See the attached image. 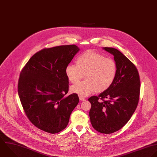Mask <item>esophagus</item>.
Listing matches in <instances>:
<instances>
[{
	"mask_svg": "<svg viewBox=\"0 0 157 157\" xmlns=\"http://www.w3.org/2000/svg\"><path fill=\"white\" fill-rule=\"evenodd\" d=\"M79 100H80L81 101H85V100H86V98H85L84 97L82 96V95H79Z\"/></svg>",
	"mask_w": 157,
	"mask_h": 157,
	"instance_id": "1",
	"label": "esophagus"
}]
</instances>
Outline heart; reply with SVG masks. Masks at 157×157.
Listing matches in <instances>:
<instances>
[{
	"label": "heart",
	"mask_w": 157,
	"mask_h": 157,
	"mask_svg": "<svg viewBox=\"0 0 157 157\" xmlns=\"http://www.w3.org/2000/svg\"><path fill=\"white\" fill-rule=\"evenodd\" d=\"M76 65L69 64L65 69L68 81L72 84L79 82L84 75L86 80L71 87V90L81 95H88L95 90L103 92L114 83L117 74L116 61L93 50H87L76 59Z\"/></svg>",
	"instance_id": "1"
}]
</instances>
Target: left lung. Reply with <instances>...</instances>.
I'll return each mask as SVG.
<instances>
[{
    "instance_id": "left-lung-1",
    "label": "left lung",
    "mask_w": 157,
    "mask_h": 157,
    "mask_svg": "<svg viewBox=\"0 0 157 157\" xmlns=\"http://www.w3.org/2000/svg\"><path fill=\"white\" fill-rule=\"evenodd\" d=\"M112 54L117 65V74L113 85L91 103L90 122L100 133L110 134L121 129L135 111L140 99V78L136 66L121 52L113 48H103Z\"/></svg>"
}]
</instances>
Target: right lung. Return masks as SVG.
I'll list each match as a JSON object with an SVG mask.
<instances>
[{"label":"right lung","instance_id":"right-lung-1","mask_svg":"<svg viewBox=\"0 0 157 157\" xmlns=\"http://www.w3.org/2000/svg\"><path fill=\"white\" fill-rule=\"evenodd\" d=\"M79 48L75 44L44 48L36 52L20 73L17 92L24 113L38 128L55 134L67 126L79 103L69 89L65 69Z\"/></svg>","mask_w":157,"mask_h":157}]
</instances>
